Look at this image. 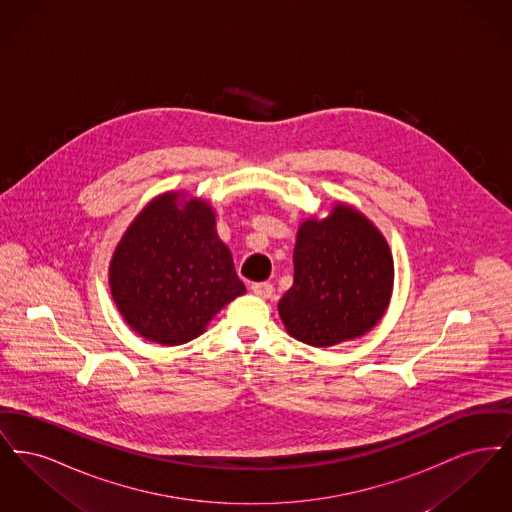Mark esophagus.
Instances as JSON below:
<instances>
[{
    "instance_id": "1",
    "label": "esophagus",
    "mask_w": 512,
    "mask_h": 512,
    "mask_svg": "<svg viewBox=\"0 0 512 512\" xmlns=\"http://www.w3.org/2000/svg\"><path fill=\"white\" fill-rule=\"evenodd\" d=\"M251 292L255 293L257 297H270L272 295V284L255 282V284H251Z\"/></svg>"
}]
</instances>
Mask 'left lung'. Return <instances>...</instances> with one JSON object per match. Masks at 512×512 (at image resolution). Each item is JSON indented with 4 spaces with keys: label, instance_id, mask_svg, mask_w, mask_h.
<instances>
[{
    "label": "left lung",
    "instance_id": "1",
    "mask_svg": "<svg viewBox=\"0 0 512 512\" xmlns=\"http://www.w3.org/2000/svg\"><path fill=\"white\" fill-rule=\"evenodd\" d=\"M393 276L384 234L359 209L338 201L326 217L299 224L293 284L278 301V315L286 332L307 345L357 340L386 315Z\"/></svg>",
    "mask_w": 512,
    "mask_h": 512
}]
</instances>
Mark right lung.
I'll use <instances>...</instances> for the list:
<instances>
[{
    "label": "right lung",
    "instance_id": "right-lung-1",
    "mask_svg": "<svg viewBox=\"0 0 512 512\" xmlns=\"http://www.w3.org/2000/svg\"><path fill=\"white\" fill-rule=\"evenodd\" d=\"M109 288L124 322L161 345L201 336L245 293L213 205L184 190L153 197L128 224L109 263Z\"/></svg>",
    "mask_w": 512,
    "mask_h": 512
}]
</instances>
